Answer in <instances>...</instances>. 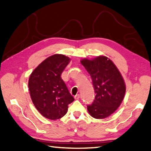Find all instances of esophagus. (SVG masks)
<instances>
[{"instance_id": "34e87169", "label": "esophagus", "mask_w": 151, "mask_h": 151, "mask_svg": "<svg viewBox=\"0 0 151 151\" xmlns=\"http://www.w3.org/2000/svg\"><path fill=\"white\" fill-rule=\"evenodd\" d=\"M79 98H80V95H79V94L76 95L74 96V99H75L76 100H78V99H79Z\"/></svg>"}]
</instances>
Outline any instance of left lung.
<instances>
[{"instance_id": "obj_1", "label": "left lung", "mask_w": 151, "mask_h": 151, "mask_svg": "<svg viewBox=\"0 0 151 151\" xmlns=\"http://www.w3.org/2000/svg\"><path fill=\"white\" fill-rule=\"evenodd\" d=\"M81 63L90 75L95 89V99L87 105L88 112L96 119L107 117L116 111L124 99L126 86L123 77L106 56L83 59Z\"/></svg>"}]
</instances>
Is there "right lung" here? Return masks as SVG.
Instances as JSON below:
<instances>
[{
    "instance_id": "add662e5",
    "label": "right lung",
    "mask_w": 151,
    "mask_h": 151,
    "mask_svg": "<svg viewBox=\"0 0 151 151\" xmlns=\"http://www.w3.org/2000/svg\"><path fill=\"white\" fill-rule=\"evenodd\" d=\"M70 60L63 55L48 57L34 69L28 80L32 102L47 119L56 120L64 116L68 104L74 100L61 77Z\"/></svg>"
}]
</instances>
